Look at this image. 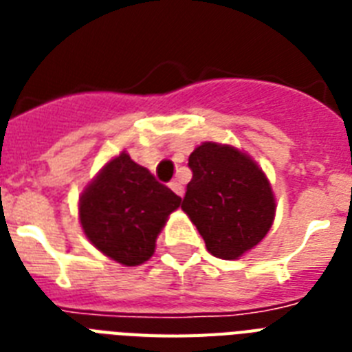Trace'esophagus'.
<instances>
[{"label": "esophagus", "instance_id": "esophagus-1", "mask_svg": "<svg viewBox=\"0 0 352 352\" xmlns=\"http://www.w3.org/2000/svg\"><path fill=\"white\" fill-rule=\"evenodd\" d=\"M170 188L177 193V195H179V197H182V195H184V186H182L181 181H173L170 184Z\"/></svg>", "mask_w": 352, "mask_h": 352}]
</instances>
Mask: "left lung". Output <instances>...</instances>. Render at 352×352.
<instances>
[{"instance_id":"left-lung-1","label":"left lung","mask_w":352,"mask_h":352,"mask_svg":"<svg viewBox=\"0 0 352 352\" xmlns=\"http://www.w3.org/2000/svg\"><path fill=\"white\" fill-rule=\"evenodd\" d=\"M182 210L197 226L206 248L219 259H239L272 228L276 197L270 181L245 151L203 142L193 149Z\"/></svg>"}]
</instances>
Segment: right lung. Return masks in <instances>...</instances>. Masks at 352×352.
<instances>
[{
  "label": "right lung",
  "instance_id": "right-lung-1",
  "mask_svg": "<svg viewBox=\"0 0 352 352\" xmlns=\"http://www.w3.org/2000/svg\"><path fill=\"white\" fill-rule=\"evenodd\" d=\"M181 197L122 151L84 188L78 219L96 250L124 267L153 256L155 243Z\"/></svg>",
  "mask_w": 352,
  "mask_h": 352
}]
</instances>
